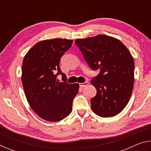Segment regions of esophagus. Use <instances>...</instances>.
I'll use <instances>...</instances> for the list:
<instances>
[{
	"mask_svg": "<svg viewBox=\"0 0 151 151\" xmlns=\"http://www.w3.org/2000/svg\"><path fill=\"white\" fill-rule=\"evenodd\" d=\"M88 85V82H87V81H86V82H85V83H80L79 84V85H80V86L81 87H85V86H86V85Z\"/></svg>",
	"mask_w": 151,
	"mask_h": 151,
	"instance_id": "esophagus-1",
	"label": "esophagus"
}]
</instances>
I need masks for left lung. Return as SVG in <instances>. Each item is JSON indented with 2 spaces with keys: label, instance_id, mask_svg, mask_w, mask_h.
<instances>
[{
  "label": "left lung",
  "instance_id": "obj_1",
  "mask_svg": "<svg viewBox=\"0 0 151 151\" xmlns=\"http://www.w3.org/2000/svg\"><path fill=\"white\" fill-rule=\"evenodd\" d=\"M75 44L93 70L100 73L91 80L96 88L91 108L101 117L120 113L131 98L134 84V63L121 41L104 35L75 40Z\"/></svg>",
  "mask_w": 151,
  "mask_h": 151
}]
</instances>
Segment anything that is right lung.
Here are the masks:
<instances>
[{"label":"right lung","mask_w":151,"mask_h":151,"mask_svg":"<svg viewBox=\"0 0 151 151\" xmlns=\"http://www.w3.org/2000/svg\"><path fill=\"white\" fill-rule=\"evenodd\" d=\"M73 42L62 39L42 40L24 56L21 80L25 96L33 111L45 121H60L72 111L79 85L66 83L59 63ZM58 74L62 75L63 82L56 78Z\"/></svg>","instance_id":"add662e5"}]
</instances>
